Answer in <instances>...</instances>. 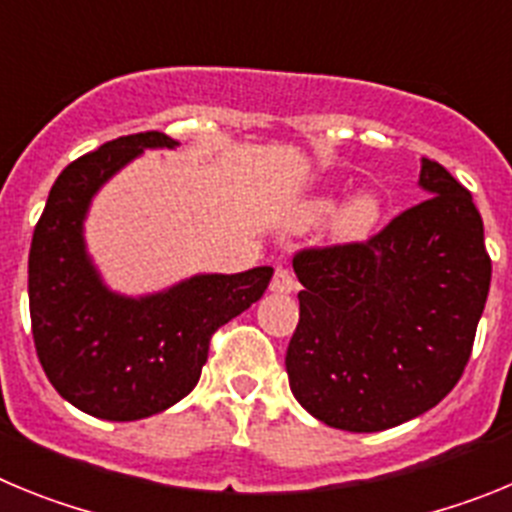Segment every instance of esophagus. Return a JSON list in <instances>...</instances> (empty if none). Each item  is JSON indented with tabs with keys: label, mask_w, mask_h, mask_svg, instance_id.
I'll list each match as a JSON object with an SVG mask.
<instances>
[{
	"label": "esophagus",
	"mask_w": 512,
	"mask_h": 512,
	"mask_svg": "<svg viewBox=\"0 0 512 512\" xmlns=\"http://www.w3.org/2000/svg\"><path fill=\"white\" fill-rule=\"evenodd\" d=\"M295 289H297L295 274H292L289 269H284V266H277L274 279H271V292H277V295H292Z\"/></svg>",
	"instance_id": "34e87169"
}]
</instances>
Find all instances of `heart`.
Listing matches in <instances>:
<instances>
[{
    "label": "heart",
    "instance_id": "heart-1",
    "mask_svg": "<svg viewBox=\"0 0 512 512\" xmlns=\"http://www.w3.org/2000/svg\"><path fill=\"white\" fill-rule=\"evenodd\" d=\"M338 197L333 192L318 194L312 197L305 207V220L307 223H318L323 217H328L333 209H336ZM384 200L382 194L372 187H364L359 192H354L348 200H343V205L333 213V220H330V233L333 238L341 243L361 241L366 235L377 228L379 217H382Z\"/></svg>",
    "mask_w": 512,
    "mask_h": 512
}]
</instances>
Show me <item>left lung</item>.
I'll list each match as a JSON object with an SVG mask.
<instances>
[{"label": "left lung", "instance_id": "8db88e82", "mask_svg": "<svg viewBox=\"0 0 512 512\" xmlns=\"http://www.w3.org/2000/svg\"><path fill=\"white\" fill-rule=\"evenodd\" d=\"M428 200L366 243L305 248L292 395L312 418L377 433L436 408L459 382L490 292L492 261L472 194L420 158Z\"/></svg>", "mask_w": 512, "mask_h": 512}]
</instances>
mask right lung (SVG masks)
I'll return each mask as SVG.
<instances>
[{"label": "right lung", "mask_w": 512, "mask_h": 512, "mask_svg": "<svg viewBox=\"0 0 512 512\" xmlns=\"http://www.w3.org/2000/svg\"><path fill=\"white\" fill-rule=\"evenodd\" d=\"M166 133L122 135L61 171L27 261L35 351L58 395L102 420L164 413L200 382L210 338L261 300L274 269L194 274L143 297L112 292L84 241L94 194L146 148H176Z\"/></svg>", "instance_id": "obj_1"}]
</instances>
